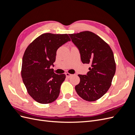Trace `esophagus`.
Segmentation results:
<instances>
[{
  "mask_svg": "<svg viewBox=\"0 0 135 135\" xmlns=\"http://www.w3.org/2000/svg\"><path fill=\"white\" fill-rule=\"evenodd\" d=\"M65 75H66V76L67 78H70V77L72 75V74H69V73H65Z\"/></svg>",
  "mask_w": 135,
  "mask_h": 135,
  "instance_id": "34e87169",
  "label": "esophagus"
}]
</instances>
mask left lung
I'll return each instance as SVG.
<instances>
[{"label":"left lung","instance_id":"8db88e82","mask_svg":"<svg viewBox=\"0 0 135 135\" xmlns=\"http://www.w3.org/2000/svg\"><path fill=\"white\" fill-rule=\"evenodd\" d=\"M78 48L81 62L91 66L87 75H80V82L75 88L81 98L95 101L109 90L116 70L111 48L100 36L89 31L69 34Z\"/></svg>","mask_w":135,"mask_h":135}]
</instances>
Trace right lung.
<instances>
[{
	"instance_id": "add662e5",
	"label": "right lung",
	"mask_w": 135,
	"mask_h": 135,
	"mask_svg": "<svg viewBox=\"0 0 135 135\" xmlns=\"http://www.w3.org/2000/svg\"><path fill=\"white\" fill-rule=\"evenodd\" d=\"M70 41L67 34L45 33L28 45L22 58L21 76L29 95L40 104H50L59 96L65 74H56L50 69L56 60V52Z\"/></svg>"
}]
</instances>
